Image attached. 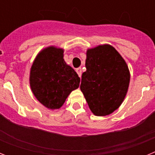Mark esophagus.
<instances>
[{
    "label": "esophagus",
    "mask_w": 155,
    "mask_h": 155,
    "mask_svg": "<svg viewBox=\"0 0 155 155\" xmlns=\"http://www.w3.org/2000/svg\"><path fill=\"white\" fill-rule=\"evenodd\" d=\"M76 72L78 73V76L81 77V68H77L76 69Z\"/></svg>",
    "instance_id": "34e87169"
}]
</instances>
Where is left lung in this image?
Listing matches in <instances>:
<instances>
[{"mask_svg":"<svg viewBox=\"0 0 155 155\" xmlns=\"http://www.w3.org/2000/svg\"><path fill=\"white\" fill-rule=\"evenodd\" d=\"M85 68L80 88L89 109L97 116L113 113L128 91L130 74L127 63L113 46L104 44L87 50Z\"/></svg>","mask_w":155,"mask_h":155,"instance_id":"left-lung-1","label":"left lung"}]
</instances>
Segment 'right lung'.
I'll use <instances>...</instances> for the list:
<instances>
[{
    "label": "right lung",
    "mask_w": 155,
    "mask_h": 155,
    "mask_svg": "<svg viewBox=\"0 0 155 155\" xmlns=\"http://www.w3.org/2000/svg\"><path fill=\"white\" fill-rule=\"evenodd\" d=\"M31 90L49 109H58L80 84V78L64 59V49L48 46L34 60L29 74Z\"/></svg>",
    "instance_id": "add662e5"
}]
</instances>
